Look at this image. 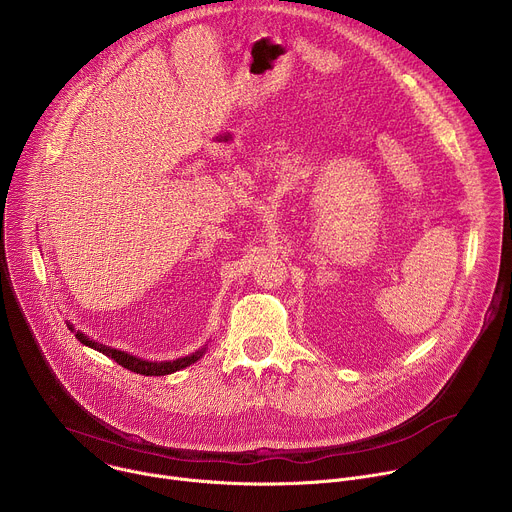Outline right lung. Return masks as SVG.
Masks as SVG:
<instances>
[{
	"mask_svg": "<svg viewBox=\"0 0 512 512\" xmlns=\"http://www.w3.org/2000/svg\"><path fill=\"white\" fill-rule=\"evenodd\" d=\"M66 326H68V330L75 332V328H72L70 322H68ZM75 336L81 340V344H85V346H89V348H95V350L103 352L105 356L113 358L117 364H121L123 369L131 371V373H137V375H145V377H164V375H172V373H176V371H180V369H186V367H190V364H194V362L204 354V350H206V348H200V350H196V352H192V354H188V356H184V358L164 360V362H152V360H143V358H137V356H133V354H127V352H123V350H117V348L99 344V342L91 340L89 336H85L81 330H77Z\"/></svg>",
	"mask_w": 512,
	"mask_h": 512,
	"instance_id": "right-lung-1",
	"label": "right lung"
}]
</instances>
